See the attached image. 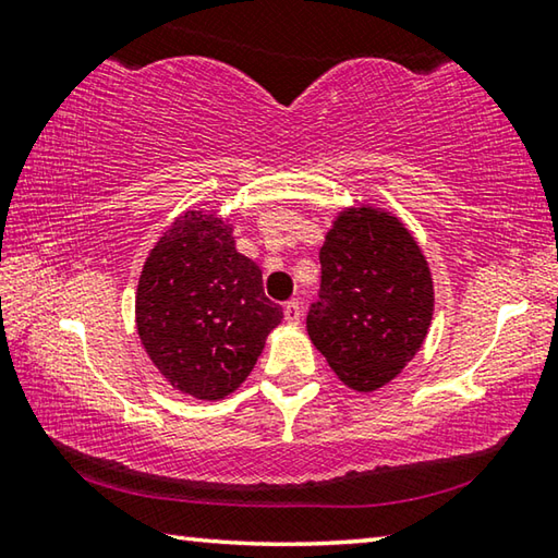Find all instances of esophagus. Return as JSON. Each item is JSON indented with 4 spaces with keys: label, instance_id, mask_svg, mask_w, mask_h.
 <instances>
[{
    "label": "esophagus",
    "instance_id": "esophagus-1",
    "mask_svg": "<svg viewBox=\"0 0 558 558\" xmlns=\"http://www.w3.org/2000/svg\"><path fill=\"white\" fill-rule=\"evenodd\" d=\"M282 313H286V323L298 325L300 319H302V305H300V300H288L286 307H282Z\"/></svg>",
    "mask_w": 558,
    "mask_h": 558
}]
</instances>
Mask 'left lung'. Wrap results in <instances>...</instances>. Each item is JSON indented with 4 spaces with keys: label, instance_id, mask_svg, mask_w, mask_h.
I'll list each match as a JSON object with an SVG mask.
<instances>
[{
    "label": "left lung",
    "instance_id": "obj_1",
    "mask_svg": "<svg viewBox=\"0 0 558 558\" xmlns=\"http://www.w3.org/2000/svg\"><path fill=\"white\" fill-rule=\"evenodd\" d=\"M319 263L307 335L349 389H381L428 335L436 302L428 260L401 219L359 204L339 211Z\"/></svg>",
    "mask_w": 558,
    "mask_h": 558
}]
</instances>
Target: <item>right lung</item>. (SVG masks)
<instances>
[{
    "label": "right lung",
    "mask_w": 558,
    "mask_h": 558,
    "mask_svg": "<svg viewBox=\"0 0 558 558\" xmlns=\"http://www.w3.org/2000/svg\"><path fill=\"white\" fill-rule=\"evenodd\" d=\"M137 335L159 374L202 401L233 393L253 372L282 307L258 263L235 251L214 211H184L159 235L135 295Z\"/></svg>",
    "instance_id": "1"
}]
</instances>
